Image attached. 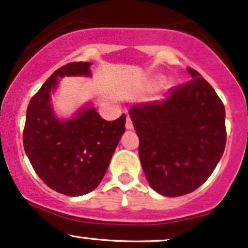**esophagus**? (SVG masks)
<instances>
[{
  "label": "esophagus",
  "mask_w": 248,
  "mask_h": 248,
  "mask_svg": "<svg viewBox=\"0 0 248 248\" xmlns=\"http://www.w3.org/2000/svg\"><path fill=\"white\" fill-rule=\"evenodd\" d=\"M133 122H132V119H130L129 115H127V119H126V128L127 129H133Z\"/></svg>",
  "instance_id": "1"
}]
</instances>
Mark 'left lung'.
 <instances>
[{
	"label": "left lung",
	"mask_w": 248,
	"mask_h": 248,
	"mask_svg": "<svg viewBox=\"0 0 248 248\" xmlns=\"http://www.w3.org/2000/svg\"><path fill=\"white\" fill-rule=\"evenodd\" d=\"M187 72L192 80L170 88L165 101L129 109L147 181L165 197L200 187L226 146L224 103L197 70L188 67Z\"/></svg>",
	"instance_id": "obj_1"
}]
</instances>
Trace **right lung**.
Listing matches in <instances>:
<instances>
[{
    "label": "right lung",
    "mask_w": 248,
    "mask_h": 248,
    "mask_svg": "<svg viewBox=\"0 0 248 248\" xmlns=\"http://www.w3.org/2000/svg\"><path fill=\"white\" fill-rule=\"evenodd\" d=\"M91 62H70L50 75L27 108L23 146L40 179L51 189L78 197L101 182L114 151L124 133L126 115L106 121L94 107L59 121L49 105L50 91L66 75H91Z\"/></svg>",
    "instance_id": "add662e5"
}]
</instances>
